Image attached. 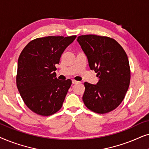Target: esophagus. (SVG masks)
Wrapping results in <instances>:
<instances>
[{
    "instance_id": "1",
    "label": "esophagus",
    "mask_w": 149,
    "mask_h": 149,
    "mask_svg": "<svg viewBox=\"0 0 149 149\" xmlns=\"http://www.w3.org/2000/svg\"><path fill=\"white\" fill-rule=\"evenodd\" d=\"M72 84H76V83H79V81H77L76 80H74V79H73V80L72 81Z\"/></svg>"
}]
</instances>
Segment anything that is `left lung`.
<instances>
[{"label":"left lung","mask_w":149,"mask_h":149,"mask_svg":"<svg viewBox=\"0 0 149 149\" xmlns=\"http://www.w3.org/2000/svg\"><path fill=\"white\" fill-rule=\"evenodd\" d=\"M80 44L99 81L84 83L83 100L87 109L105 114L119 107L130 85V67L127 54L119 42L108 36L94 34L78 36Z\"/></svg>","instance_id":"1"}]
</instances>
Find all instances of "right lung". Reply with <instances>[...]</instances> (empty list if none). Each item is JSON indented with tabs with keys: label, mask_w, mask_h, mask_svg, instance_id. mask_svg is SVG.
Returning <instances> with one entry per match:
<instances>
[{
	"label": "right lung",
	"mask_w": 149,
	"mask_h": 149,
	"mask_svg": "<svg viewBox=\"0 0 149 149\" xmlns=\"http://www.w3.org/2000/svg\"><path fill=\"white\" fill-rule=\"evenodd\" d=\"M77 36H49L26 45L17 62L16 84L30 110L41 116L56 113L62 107L72 81L56 78V64Z\"/></svg>",
	"instance_id": "add662e5"
}]
</instances>
